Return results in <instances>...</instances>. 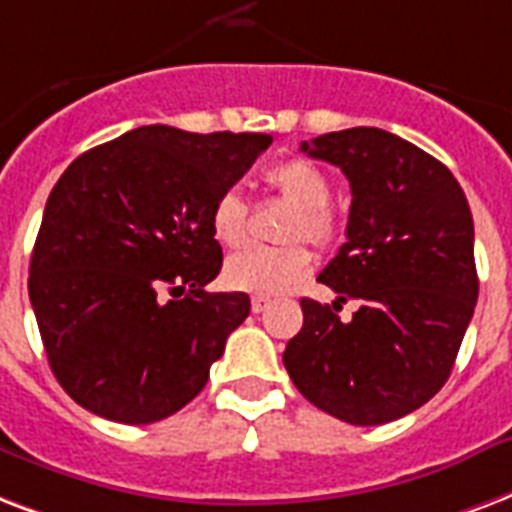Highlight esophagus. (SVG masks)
Listing matches in <instances>:
<instances>
[{
  "label": "esophagus",
  "mask_w": 512,
  "mask_h": 512,
  "mask_svg": "<svg viewBox=\"0 0 512 512\" xmlns=\"http://www.w3.org/2000/svg\"><path fill=\"white\" fill-rule=\"evenodd\" d=\"M269 301H272V299H269V296H253V299H251V310L256 312V315H259V312L267 310Z\"/></svg>",
  "instance_id": "34e87169"
}]
</instances>
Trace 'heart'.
Here are the masks:
<instances>
[{
  "label": "heart",
  "mask_w": 512,
  "mask_h": 512,
  "mask_svg": "<svg viewBox=\"0 0 512 512\" xmlns=\"http://www.w3.org/2000/svg\"><path fill=\"white\" fill-rule=\"evenodd\" d=\"M264 181L283 202L291 205V216L285 219L283 240H307L315 248H331L342 237V219L328 202L331 178L315 162L293 160L277 162L264 173ZM248 202L237 192H221L211 205L213 240L224 248H237L248 237ZM312 267V253L304 245H280V248H245L229 256L224 264V283L235 291L272 296L291 288L307 277Z\"/></svg>",
  "instance_id": "1"
}]
</instances>
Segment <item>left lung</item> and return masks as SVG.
I'll return each mask as SVG.
<instances>
[{
    "label": "left lung",
    "mask_w": 512,
    "mask_h": 512,
    "mask_svg": "<svg viewBox=\"0 0 512 512\" xmlns=\"http://www.w3.org/2000/svg\"><path fill=\"white\" fill-rule=\"evenodd\" d=\"M301 152L350 181L347 243L320 283L334 307L301 299L304 326L283 352L296 390L320 411L371 427L425 406L449 379L473 318V213L451 170L379 128L312 138ZM358 300L352 321L335 315Z\"/></svg>",
    "instance_id": "1"
}]
</instances>
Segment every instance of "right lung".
<instances>
[{"mask_svg":"<svg viewBox=\"0 0 512 512\" xmlns=\"http://www.w3.org/2000/svg\"><path fill=\"white\" fill-rule=\"evenodd\" d=\"M269 144L267 133L144 125L63 170L29 299L55 379L79 406L152 425L205 387L251 312L248 293L205 291L224 261L208 216Z\"/></svg>","mask_w":512,"mask_h":512,"instance_id":"1","label":"right lung"}]
</instances>
